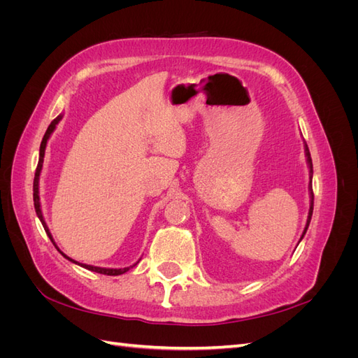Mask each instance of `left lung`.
Here are the masks:
<instances>
[{
    "instance_id": "obj_1",
    "label": "left lung",
    "mask_w": 358,
    "mask_h": 358,
    "mask_svg": "<svg viewBox=\"0 0 358 358\" xmlns=\"http://www.w3.org/2000/svg\"><path fill=\"white\" fill-rule=\"evenodd\" d=\"M305 155H306V162H308V169H309V199H310V203H309V213H308V220H306V225H305V230H303L301 233V237L300 241L305 237L306 231H308V227H309V222H310V218H312V212H313V191H312V175H313V169H312V158H310V152H309V148L305 142ZM299 241V243H300Z\"/></svg>"
}]
</instances>
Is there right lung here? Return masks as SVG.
<instances>
[{
  "label": "right lung",
  "mask_w": 358,
  "mask_h": 358,
  "mask_svg": "<svg viewBox=\"0 0 358 358\" xmlns=\"http://www.w3.org/2000/svg\"><path fill=\"white\" fill-rule=\"evenodd\" d=\"M62 113L61 115H58L55 119H53V121L50 122V125L48 127V129H46V133H45V136H43V140H41V145H40V155H38V164H37V169H36V176H34V187H32V191H34V194H32V196H34V209H36V213H37V216H38V220H40V222H41V225H43V229H45V231H46V234L49 236V239H50V242L55 245V248L58 249L59 251V254L64 257V258H67L69 262H71V263H74V264H78V266H80V267H83V268H88V270H91V272H96V273H101V275H107V276H117V275H122V273H125V272H128L129 268L131 267H134L137 263H134L133 266H129V267H124V268H106V267H99V266H91V264H83V263H79V262H76V259H73V258H70V257H67L66 254H64L61 249L57 246V243H55V241H53V237H52V233L49 231V227H48V224H46V221H45V216H43V212H41V204H40V175H41V169H43V161H45V150H46V145H48V142H49V138H50V136H52V133L55 131V128H57V125L59 124V121L62 119Z\"/></svg>",
  "instance_id": "obj_1"
}]
</instances>
